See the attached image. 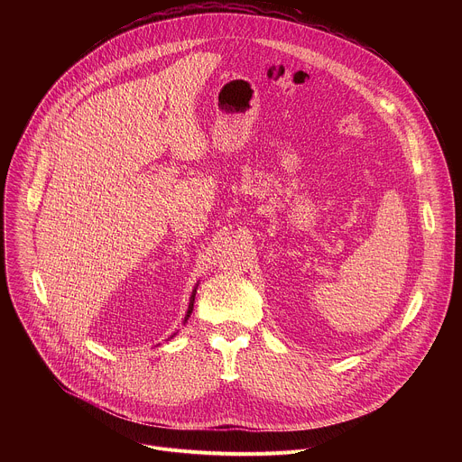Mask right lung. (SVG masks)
Returning <instances> with one entry per match:
<instances>
[{"label":"right lung","instance_id":"obj_1","mask_svg":"<svg viewBox=\"0 0 462 462\" xmlns=\"http://www.w3.org/2000/svg\"><path fill=\"white\" fill-rule=\"evenodd\" d=\"M199 285V283H197ZM197 285L193 287V291H191V296H189V303H188V310H186V316H184V321L182 323H186L188 321V318H189V314H191V310H193V301H195V292H197ZM175 337V335H173ZM171 337V338H173Z\"/></svg>","mask_w":462,"mask_h":462}]
</instances>
